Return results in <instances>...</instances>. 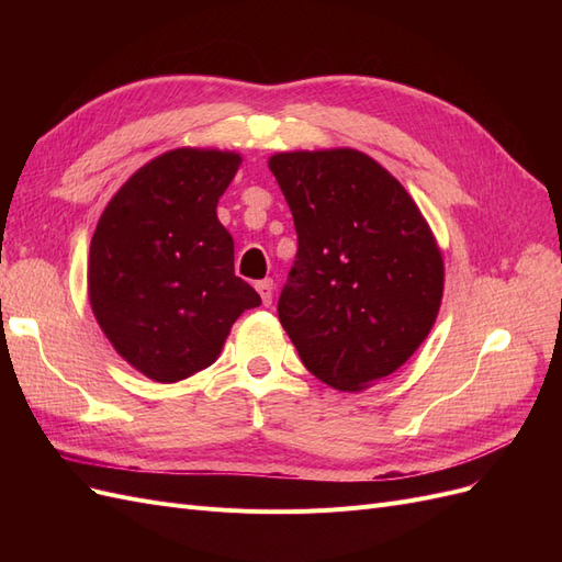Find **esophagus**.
<instances>
[{"instance_id":"1","label":"esophagus","mask_w":562,"mask_h":562,"mask_svg":"<svg viewBox=\"0 0 562 562\" xmlns=\"http://www.w3.org/2000/svg\"><path fill=\"white\" fill-rule=\"evenodd\" d=\"M258 293H260V297H262V302H265V307H269L271 304V297H274V281L271 279H265V281H260L258 285Z\"/></svg>"}]
</instances>
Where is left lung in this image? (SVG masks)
I'll use <instances>...</instances> for the list:
<instances>
[{"label": "left lung", "mask_w": 562, "mask_h": 562, "mask_svg": "<svg viewBox=\"0 0 562 562\" xmlns=\"http://www.w3.org/2000/svg\"><path fill=\"white\" fill-rule=\"evenodd\" d=\"M269 171L297 232L277 312L304 368L339 391L391 375L427 339L443 297L427 220L363 151H283Z\"/></svg>", "instance_id": "8db88e82"}]
</instances>
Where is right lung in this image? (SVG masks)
<instances>
[{
  "mask_svg": "<svg viewBox=\"0 0 562 562\" xmlns=\"http://www.w3.org/2000/svg\"><path fill=\"white\" fill-rule=\"evenodd\" d=\"M241 157L173 149L143 166L108 203L91 239L89 300L112 347L155 382L209 368L232 323L262 300L234 274L220 225Z\"/></svg>",
  "mask_w": 562,
  "mask_h": 562,
  "instance_id": "add662e5",
  "label": "right lung"
}]
</instances>
